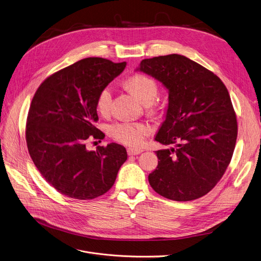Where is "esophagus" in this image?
<instances>
[{
    "instance_id": "obj_1",
    "label": "esophagus",
    "mask_w": 261,
    "mask_h": 261,
    "mask_svg": "<svg viewBox=\"0 0 261 261\" xmlns=\"http://www.w3.org/2000/svg\"><path fill=\"white\" fill-rule=\"evenodd\" d=\"M142 152H143V150H141V149H135V148H128L127 149L128 155H137V154H140Z\"/></svg>"
}]
</instances>
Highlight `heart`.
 <instances>
[{
  "label": "heart",
  "mask_w": 261,
  "mask_h": 261,
  "mask_svg": "<svg viewBox=\"0 0 261 261\" xmlns=\"http://www.w3.org/2000/svg\"><path fill=\"white\" fill-rule=\"evenodd\" d=\"M125 86L145 103L150 112L155 111L153 102L158 98L159 86L153 79L143 73H135L125 81ZM111 103V88L103 87L97 94L96 108L101 114H107ZM151 132V127L145 123H115L108 128V134L113 140L131 147L143 146Z\"/></svg>",
  "instance_id": "b5f03b06"
}]
</instances>
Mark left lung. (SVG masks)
<instances>
[{
	"instance_id": "8db88e82",
	"label": "left lung",
	"mask_w": 261,
	"mask_h": 261,
	"mask_svg": "<svg viewBox=\"0 0 261 261\" xmlns=\"http://www.w3.org/2000/svg\"><path fill=\"white\" fill-rule=\"evenodd\" d=\"M140 70L169 90L167 116L155 141L176 146L156 151L160 161L149 182L168 199H197L221 179L235 149L237 119L227 87L179 55L145 59Z\"/></svg>"
}]
</instances>
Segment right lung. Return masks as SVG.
<instances>
[{
    "label": "right lung",
    "instance_id": "right-lung-1",
    "mask_svg": "<svg viewBox=\"0 0 261 261\" xmlns=\"http://www.w3.org/2000/svg\"><path fill=\"white\" fill-rule=\"evenodd\" d=\"M125 67L126 62L87 58L48 76L34 93L25 130L28 152L46 181L67 197L105 194L127 161L118 144L86 149L89 138L105 136L94 126L97 94Z\"/></svg>",
    "mask_w": 261,
    "mask_h": 261
}]
</instances>
